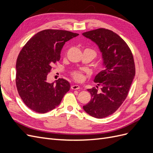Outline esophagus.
Wrapping results in <instances>:
<instances>
[{"label":"esophagus","mask_w":153,"mask_h":153,"mask_svg":"<svg viewBox=\"0 0 153 153\" xmlns=\"http://www.w3.org/2000/svg\"><path fill=\"white\" fill-rule=\"evenodd\" d=\"M71 88L72 90H77V89H80V86L78 85H71Z\"/></svg>","instance_id":"esophagus-1"}]
</instances>
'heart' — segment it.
<instances>
[{
    "label": "heart",
    "mask_w": 153,
    "mask_h": 153,
    "mask_svg": "<svg viewBox=\"0 0 153 153\" xmlns=\"http://www.w3.org/2000/svg\"><path fill=\"white\" fill-rule=\"evenodd\" d=\"M92 52H93L94 53V54L96 55V53L94 51L92 50ZM71 76L74 80L76 82H82L85 79V75H84V73L80 72V71H73L71 73Z\"/></svg>",
    "instance_id": "heart-1"
}]
</instances>
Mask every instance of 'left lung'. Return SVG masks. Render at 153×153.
Segmentation results:
<instances>
[{"instance_id": "obj_1", "label": "left lung", "mask_w": 153, "mask_h": 153, "mask_svg": "<svg viewBox=\"0 0 153 153\" xmlns=\"http://www.w3.org/2000/svg\"><path fill=\"white\" fill-rule=\"evenodd\" d=\"M82 35L98 46L105 66L94 80L102 86L101 92L95 87L87 89L91 99L83 108L92 117L104 118L114 114L126 98L135 75L133 56L126 43L112 30L100 28Z\"/></svg>"}]
</instances>
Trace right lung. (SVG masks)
Segmentation results:
<instances>
[{"label":"right lung","mask_w":153,"mask_h":153,"mask_svg":"<svg viewBox=\"0 0 153 153\" xmlns=\"http://www.w3.org/2000/svg\"><path fill=\"white\" fill-rule=\"evenodd\" d=\"M79 34L68 30L46 29L31 38L18 55L16 64V85L26 106L44 114L54 109L70 89L64 78L47 81L53 64L59 61L66 41Z\"/></svg>","instance_id":"right-lung-1"}]
</instances>
